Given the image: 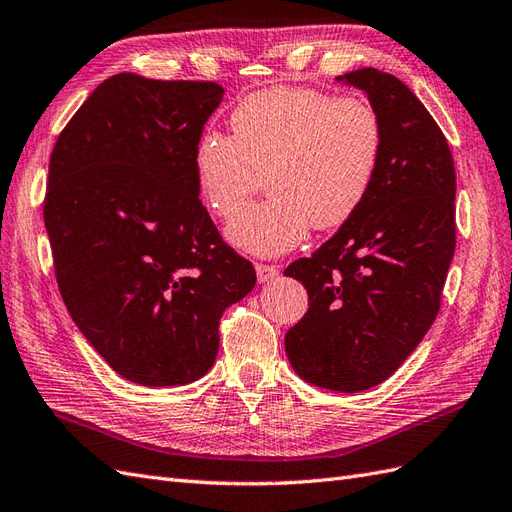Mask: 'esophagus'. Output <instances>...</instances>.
<instances>
[{"label": "esophagus", "mask_w": 512, "mask_h": 512, "mask_svg": "<svg viewBox=\"0 0 512 512\" xmlns=\"http://www.w3.org/2000/svg\"><path fill=\"white\" fill-rule=\"evenodd\" d=\"M278 267L275 265H265V262H258L256 265V275H258V282L265 284V282H271L278 278Z\"/></svg>", "instance_id": "1"}]
</instances>
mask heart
Returning <instances> with one entry per match:
<instances>
[{
	"instance_id": "obj_1",
	"label": "heart",
	"mask_w": 512,
	"mask_h": 512,
	"mask_svg": "<svg viewBox=\"0 0 512 512\" xmlns=\"http://www.w3.org/2000/svg\"><path fill=\"white\" fill-rule=\"evenodd\" d=\"M230 131H204L193 155L202 202L230 217L265 185L271 198L226 226L239 250L278 256L308 230L338 228L362 209L381 168L385 131L362 96L275 86L230 112Z\"/></svg>"
}]
</instances>
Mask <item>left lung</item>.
I'll return each mask as SVG.
<instances>
[{"label":"left lung","mask_w":512,"mask_h":512,"mask_svg":"<svg viewBox=\"0 0 512 512\" xmlns=\"http://www.w3.org/2000/svg\"><path fill=\"white\" fill-rule=\"evenodd\" d=\"M336 79L377 107L383 159L362 209L286 267L308 290V312L284 347L303 381L353 394L394 375L435 321L457 245V174L444 133L403 81L377 68Z\"/></svg>","instance_id":"8db88e82"}]
</instances>
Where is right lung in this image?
<instances>
[{"label":"right lung","mask_w":512,"mask_h":512,"mask_svg":"<svg viewBox=\"0 0 512 512\" xmlns=\"http://www.w3.org/2000/svg\"><path fill=\"white\" fill-rule=\"evenodd\" d=\"M215 81L105 79L49 161L45 228L75 325L148 388L211 370L219 319L256 284L200 202L193 155L222 103Z\"/></svg>","instance_id":"right-lung-1"}]
</instances>
